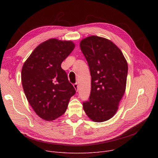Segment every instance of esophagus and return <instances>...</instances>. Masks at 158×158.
Instances as JSON below:
<instances>
[{"label":"esophagus","instance_id":"1","mask_svg":"<svg viewBox=\"0 0 158 158\" xmlns=\"http://www.w3.org/2000/svg\"><path fill=\"white\" fill-rule=\"evenodd\" d=\"M73 87H74L75 89H76V92H77V91H78V85H77V83L74 84L73 85Z\"/></svg>","mask_w":158,"mask_h":158}]
</instances>
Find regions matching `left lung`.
<instances>
[{"label": "left lung", "mask_w": 158, "mask_h": 158, "mask_svg": "<svg viewBox=\"0 0 158 158\" xmlns=\"http://www.w3.org/2000/svg\"><path fill=\"white\" fill-rule=\"evenodd\" d=\"M80 47L92 77L89 100L82 105L84 111L94 122L108 120L117 113L125 93L127 62L120 49L105 38L89 36L81 41Z\"/></svg>", "instance_id": "obj_1"}]
</instances>
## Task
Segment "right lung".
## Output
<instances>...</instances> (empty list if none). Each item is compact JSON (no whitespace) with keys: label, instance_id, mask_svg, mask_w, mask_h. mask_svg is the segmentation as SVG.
Segmentation results:
<instances>
[{"label":"right lung","instance_id":"obj_1","mask_svg":"<svg viewBox=\"0 0 158 158\" xmlns=\"http://www.w3.org/2000/svg\"><path fill=\"white\" fill-rule=\"evenodd\" d=\"M74 48L70 40L49 39L38 45L23 65L21 79L25 95L38 117L46 121L63 114L76 94L61 66Z\"/></svg>","mask_w":158,"mask_h":158}]
</instances>
